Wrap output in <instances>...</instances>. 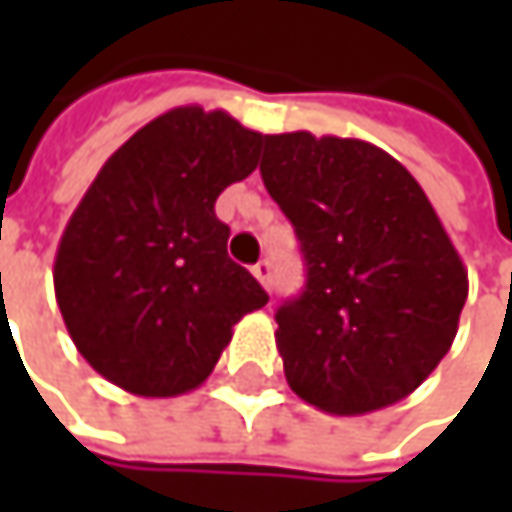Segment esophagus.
Wrapping results in <instances>:
<instances>
[{"instance_id": "esophagus-1", "label": "esophagus", "mask_w": 512, "mask_h": 512, "mask_svg": "<svg viewBox=\"0 0 512 512\" xmlns=\"http://www.w3.org/2000/svg\"><path fill=\"white\" fill-rule=\"evenodd\" d=\"M252 272H255V278L263 284V290H269L272 287V263L269 260H260L252 266Z\"/></svg>"}]
</instances>
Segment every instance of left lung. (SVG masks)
Returning a JSON list of instances; mask_svg holds the SVG:
<instances>
[{"instance_id":"8db88e82","label":"left lung","mask_w":512,"mask_h":512,"mask_svg":"<svg viewBox=\"0 0 512 512\" xmlns=\"http://www.w3.org/2000/svg\"><path fill=\"white\" fill-rule=\"evenodd\" d=\"M260 177L308 266L275 314L287 385L329 415L409 397L448 356L468 296L418 180L370 142L305 130L266 136Z\"/></svg>"}]
</instances>
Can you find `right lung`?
I'll return each mask as SVG.
<instances>
[{"instance_id": "obj_1", "label": "right lung", "mask_w": 512, "mask_h": 512, "mask_svg": "<svg viewBox=\"0 0 512 512\" xmlns=\"http://www.w3.org/2000/svg\"><path fill=\"white\" fill-rule=\"evenodd\" d=\"M263 142L222 109L177 106L109 156L73 210L55 299L76 350L118 388H198L234 326L269 302L216 219V198L255 171Z\"/></svg>"}]
</instances>
